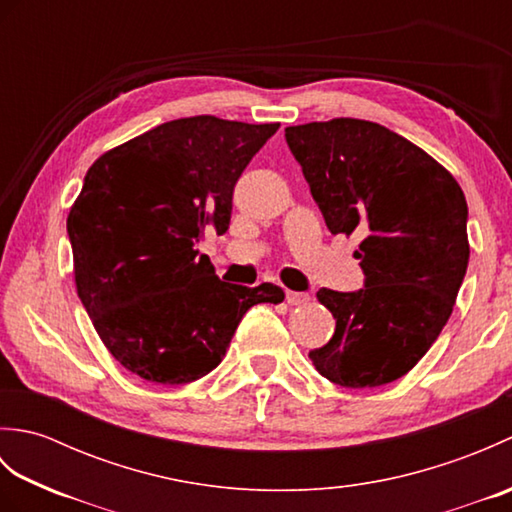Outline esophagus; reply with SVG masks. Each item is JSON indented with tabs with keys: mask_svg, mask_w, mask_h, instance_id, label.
<instances>
[{
	"mask_svg": "<svg viewBox=\"0 0 512 512\" xmlns=\"http://www.w3.org/2000/svg\"><path fill=\"white\" fill-rule=\"evenodd\" d=\"M286 301L290 306H303V303L310 301L308 292H295V290H286Z\"/></svg>",
	"mask_w": 512,
	"mask_h": 512,
	"instance_id": "1",
	"label": "esophagus"
}]
</instances>
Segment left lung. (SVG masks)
Segmentation results:
<instances>
[{
	"label": "left lung",
	"mask_w": 512,
	"mask_h": 512,
	"mask_svg": "<svg viewBox=\"0 0 512 512\" xmlns=\"http://www.w3.org/2000/svg\"><path fill=\"white\" fill-rule=\"evenodd\" d=\"M330 231L363 237V288H321L336 330L310 352L350 389L405 376L447 325L469 266V206L451 173L407 138L358 118L286 127Z\"/></svg>",
	"instance_id": "left-lung-1"
}]
</instances>
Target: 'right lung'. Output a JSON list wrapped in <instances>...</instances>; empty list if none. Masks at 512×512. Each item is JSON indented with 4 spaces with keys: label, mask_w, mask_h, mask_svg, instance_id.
Here are the masks:
<instances>
[{
    "label": "right lung",
    "mask_w": 512,
    "mask_h": 512,
    "mask_svg": "<svg viewBox=\"0 0 512 512\" xmlns=\"http://www.w3.org/2000/svg\"><path fill=\"white\" fill-rule=\"evenodd\" d=\"M277 129L178 118L90 167L68 215L76 292L132 374L193 383L222 363L248 308L284 301L275 284H226L200 253L204 233L228 231L235 184Z\"/></svg>",
    "instance_id": "right-lung-1"
}]
</instances>
